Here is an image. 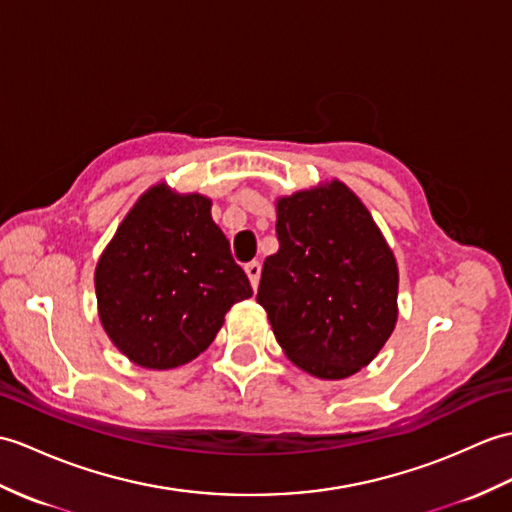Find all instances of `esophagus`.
<instances>
[{"label":"esophagus","instance_id":"esophagus-1","mask_svg":"<svg viewBox=\"0 0 512 512\" xmlns=\"http://www.w3.org/2000/svg\"><path fill=\"white\" fill-rule=\"evenodd\" d=\"M244 270H246L248 279H251V285H253V288L257 290L259 277H261V264H259V261H248V264L244 266Z\"/></svg>","mask_w":512,"mask_h":512}]
</instances>
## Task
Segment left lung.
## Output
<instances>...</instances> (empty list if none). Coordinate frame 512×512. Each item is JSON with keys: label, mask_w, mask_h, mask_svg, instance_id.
Here are the masks:
<instances>
[{"label": "left lung", "mask_w": 512, "mask_h": 512, "mask_svg": "<svg viewBox=\"0 0 512 512\" xmlns=\"http://www.w3.org/2000/svg\"><path fill=\"white\" fill-rule=\"evenodd\" d=\"M277 240L257 303L281 349L320 379L358 373L397 323L399 272L371 213L334 181L277 202Z\"/></svg>", "instance_id": "1"}]
</instances>
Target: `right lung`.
Here are the masks:
<instances>
[{
  "instance_id": "obj_1",
  "label": "right lung",
  "mask_w": 512,
  "mask_h": 512,
  "mask_svg": "<svg viewBox=\"0 0 512 512\" xmlns=\"http://www.w3.org/2000/svg\"><path fill=\"white\" fill-rule=\"evenodd\" d=\"M205 196L165 185L139 198L95 268L100 320L126 358L174 368L205 351L235 303L253 296Z\"/></svg>"
}]
</instances>
